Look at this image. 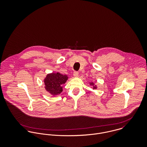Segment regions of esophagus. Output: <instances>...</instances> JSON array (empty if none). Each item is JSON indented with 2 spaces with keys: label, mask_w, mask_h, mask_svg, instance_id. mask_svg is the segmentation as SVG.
I'll list each match as a JSON object with an SVG mask.
<instances>
[{
  "label": "esophagus",
  "mask_w": 147,
  "mask_h": 147,
  "mask_svg": "<svg viewBox=\"0 0 147 147\" xmlns=\"http://www.w3.org/2000/svg\"><path fill=\"white\" fill-rule=\"evenodd\" d=\"M78 75H79V72H78V71H74V76L75 77H78Z\"/></svg>",
  "instance_id": "esophagus-1"
}]
</instances>
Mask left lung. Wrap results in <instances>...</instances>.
Segmentation results:
<instances>
[{
  "label": "left lung",
  "instance_id": "obj_1",
  "mask_svg": "<svg viewBox=\"0 0 147 147\" xmlns=\"http://www.w3.org/2000/svg\"><path fill=\"white\" fill-rule=\"evenodd\" d=\"M90 84L91 85H93V86L94 85V84H93V83H90ZM96 86H94V87H93V89H96Z\"/></svg>",
  "mask_w": 147,
  "mask_h": 147
}]
</instances>
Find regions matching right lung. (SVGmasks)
Wrapping results in <instances>:
<instances>
[{
	"instance_id": "add662e5",
	"label": "right lung",
	"mask_w": 147,
	"mask_h": 147,
	"mask_svg": "<svg viewBox=\"0 0 147 147\" xmlns=\"http://www.w3.org/2000/svg\"><path fill=\"white\" fill-rule=\"evenodd\" d=\"M67 79L68 77L66 75L58 72L48 74L44 80L45 89L51 94L58 95L62 92V85Z\"/></svg>"
}]
</instances>
